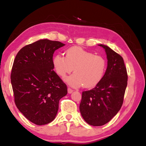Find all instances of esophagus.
<instances>
[{
  "instance_id": "1",
  "label": "esophagus",
  "mask_w": 146,
  "mask_h": 146,
  "mask_svg": "<svg viewBox=\"0 0 146 146\" xmlns=\"http://www.w3.org/2000/svg\"><path fill=\"white\" fill-rule=\"evenodd\" d=\"M73 91H74V90L72 89H71V88H68V92L69 94H71Z\"/></svg>"
}]
</instances>
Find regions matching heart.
<instances>
[{
    "mask_svg": "<svg viewBox=\"0 0 146 146\" xmlns=\"http://www.w3.org/2000/svg\"><path fill=\"white\" fill-rule=\"evenodd\" d=\"M56 74L62 78L72 72L65 81L73 87L96 86L103 78L107 68L104 57L95 55L80 47H72L66 51L65 57L58 54L53 59Z\"/></svg>",
    "mask_w": 146,
    "mask_h": 146,
    "instance_id": "b5f03b06",
    "label": "heart"
}]
</instances>
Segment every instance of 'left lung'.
I'll return each instance as SVG.
<instances>
[{
  "label": "left lung",
  "instance_id": "obj_1",
  "mask_svg": "<svg viewBox=\"0 0 146 146\" xmlns=\"http://www.w3.org/2000/svg\"><path fill=\"white\" fill-rule=\"evenodd\" d=\"M107 54V68L93 89L83 91L80 111L88 124L101 126L120 110L127 85V72L122 57L108 46L99 44Z\"/></svg>",
  "mask_w": 146,
  "mask_h": 146
}]
</instances>
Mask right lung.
I'll use <instances>...</instances> for the list:
<instances>
[{"label":"right lung","mask_w":146,"mask_h":146,"mask_svg":"<svg viewBox=\"0 0 146 146\" xmlns=\"http://www.w3.org/2000/svg\"><path fill=\"white\" fill-rule=\"evenodd\" d=\"M65 44L40 39L23 47L12 67L11 83L17 108L38 125L55 119L59 100L68 93L67 86L54 71L53 54Z\"/></svg>","instance_id":"add662e5"}]
</instances>
